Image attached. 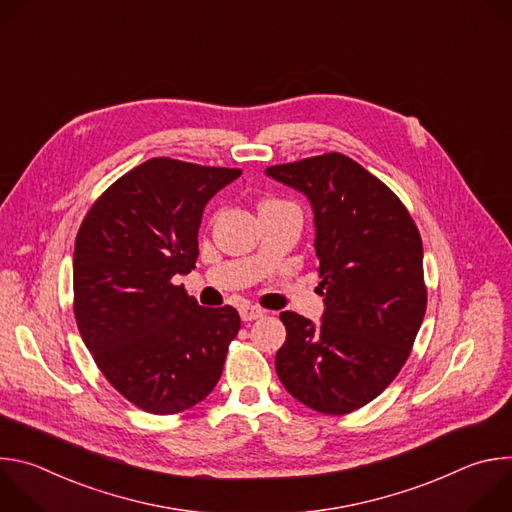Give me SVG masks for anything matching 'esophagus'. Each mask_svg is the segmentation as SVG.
Here are the masks:
<instances>
[{"instance_id":"esophagus-1","label":"esophagus","mask_w":512,"mask_h":512,"mask_svg":"<svg viewBox=\"0 0 512 512\" xmlns=\"http://www.w3.org/2000/svg\"><path fill=\"white\" fill-rule=\"evenodd\" d=\"M239 314H241V320H243V322H253V320L261 318L265 312H263L261 308H257V306H249V304H245V306H241Z\"/></svg>"}]
</instances>
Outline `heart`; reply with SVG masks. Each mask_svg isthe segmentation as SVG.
Returning a JSON list of instances; mask_svg holds the SVG:
<instances>
[{
    "label": "heart",
    "instance_id": "1",
    "mask_svg": "<svg viewBox=\"0 0 512 512\" xmlns=\"http://www.w3.org/2000/svg\"><path fill=\"white\" fill-rule=\"evenodd\" d=\"M267 202H269V200H267Z\"/></svg>",
    "mask_w": 512,
    "mask_h": 512
}]
</instances>
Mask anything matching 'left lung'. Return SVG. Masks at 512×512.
<instances>
[{"mask_svg": "<svg viewBox=\"0 0 512 512\" xmlns=\"http://www.w3.org/2000/svg\"><path fill=\"white\" fill-rule=\"evenodd\" d=\"M314 208L322 324L281 312L287 338L275 356L283 387L326 415L379 397L411 354L427 308L423 245L399 196L344 154L265 170Z\"/></svg>", "mask_w": 512, "mask_h": 512, "instance_id": "obj_1", "label": "left lung"}]
</instances>
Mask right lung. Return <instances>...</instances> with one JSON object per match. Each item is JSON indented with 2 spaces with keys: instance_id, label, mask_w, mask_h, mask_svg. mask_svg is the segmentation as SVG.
I'll use <instances>...</instances> for the list:
<instances>
[{
  "instance_id": "1",
  "label": "right lung",
  "mask_w": 512,
  "mask_h": 512,
  "mask_svg": "<svg viewBox=\"0 0 512 512\" xmlns=\"http://www.w3.org/2000/svg\"><path fill=\"white\" fill-rule=\"evenodd\" d=\"M239 168L152 158L85 214L72 261V310L105 379L135 407L172 415L221 379L241 318L202 308L172 279L190 273L206 202Z\"/></svg>"
}]
</instances>
